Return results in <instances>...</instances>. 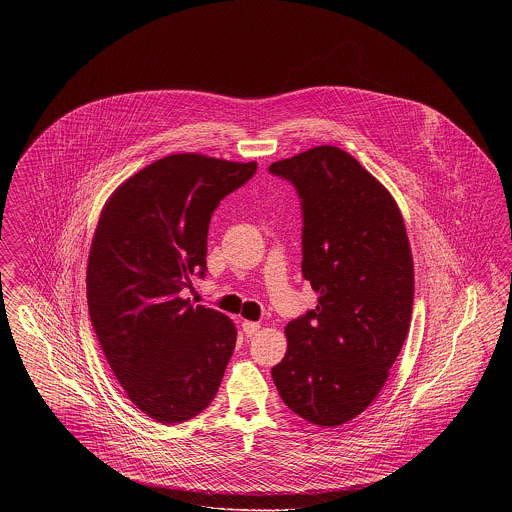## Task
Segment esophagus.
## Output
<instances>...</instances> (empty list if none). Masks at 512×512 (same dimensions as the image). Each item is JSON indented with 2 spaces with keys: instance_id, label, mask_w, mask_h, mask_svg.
<instances>
[{
  "instance_id": "1",
  "label": "esophagus",
  "mask_w": 512,
  "mask_h": 512,
  "mask_svg": "<svg viewBox=\"0 0 512 512\" xmlns=\"http://www.w3.org/2000/svg\"><path fill=\"white\" fill-rule=\"evenodd\" d=\"M259 328H261L259 322H253V320H244V322H242V330H244V334L247 338L255 336V334L259 332Z\"/></svg>"
}]
</instances>
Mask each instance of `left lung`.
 Listing matches in <instances>:
<instances>
[{"label": "left lung", "instance_id": "obj_1", "mask_svg": "<svg viewBox=\"0 0 512 512\" xmlns=\"http://www.w3.org/2000/svg\"><path fill=\"white\" fill-rule=\"evenodd\" d=\"M268 171L299 194L301 272L318 293L317 309L288 322V351L272 380L293 413L340 426L376 399L409 334L405 222L390 192L340 147H311Z\"/></svg>", "mask_w": 512, "mask_h": 512}]
</instances>
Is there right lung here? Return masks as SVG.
<instances>
[{
	"mask_svg": "<svg viewBox=\"0 0 512 512\" xmlns=\"http://www.w3.org/2000/svg\"><path fill=\"white\" fill-rule=\"evenodd\" d=\"M255 171V161L176 153L122 182L101 211L86 272L90 320L122 390L157 422L201 413L234 353V322L182 292L207 270L220 199Z\"/></svg>",
	"mask_w": 512,
	"mask_h": 512,
	"instance_id": "1",
	"label": "right lung"
}]
</instances>
